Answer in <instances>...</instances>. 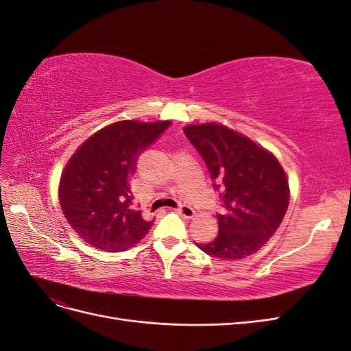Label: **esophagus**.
I'll use <instances>...</instances> for the list:
<instances>
[{
	"label": "esophagus",
	"instance_id": "obj_1",
	"mask_svg": "<svg viewBox=\"0 0 351 351\" xmlns=\"http://www.w3.org/2000/svg\"><path fill=\"white\" fill-rule=\"evenodd\" d=\"M177 213L180 215H183L184 219H193V217H195V210H193L192 206H189V205H182L177 210Z\"/></svg>",
	"mask_w": 351,
	"mask_h": 351
}]
</instances>
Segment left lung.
Wrapping results in <instances>:
<instances>
[{
    "label": "left lung",
    "instance_id": "obj_1",
    "mask_svg": "<svg viewBox=\"0 0 351 351\" xmlns=\"http://www.w3.org/2000/svg\"><path fill=\"white\" fill-rule=\"evenodd\" d=\"M183 131L204 158L214 187L223 191L219 236L197 246L220 260L250 257L287 214L291 191L285 171L270 150L219 122L191 124Z\"/></svg>",
    "mask_w": 351,
    "mask_h": 351
}]
</instances>
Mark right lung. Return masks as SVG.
Here are the masks:
<instances>
[{
	"instance_id": "add662e5",
	"label": "right lung",
	"mask_w": 351,
	"mask_h": 351,
	"mask_svg": "<svg viewBox=\"0 0 351 351\" xmlns=\"http://www.w3.org/2000/svg\"><path fill=\"white\" fill-rule=\"evenodd\" d=\"M171 121H118L94 132L75 150L59 182L64 219L82 241L119 252L138 243L154 221L132 208L130 178L137 156Z\"/></svg>"
}]
</instances>
